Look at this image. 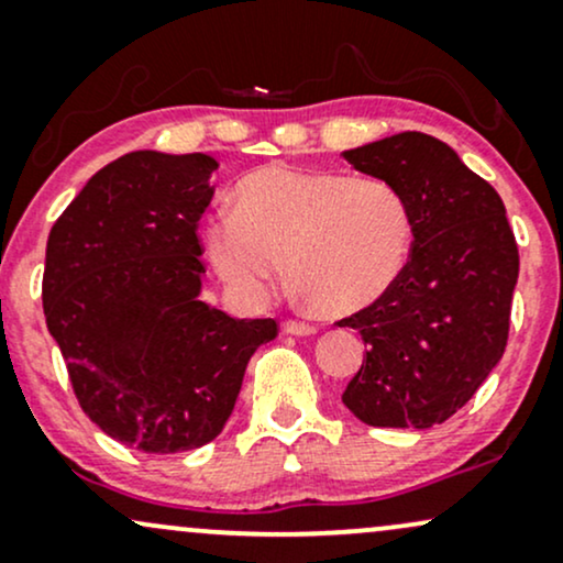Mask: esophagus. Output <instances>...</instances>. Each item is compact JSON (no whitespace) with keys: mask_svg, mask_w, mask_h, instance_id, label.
Wrapping results in <instances>:
<instances>
[{"mask_svg":"<svg viewBox=\"0 0 563 563\" xmlns=\"http://www.w3.org/2000/svg\"><path fill=\"white\" fill-rule=\"evenodd\" d=\"M284 332L295 334V336H308V334H316V327H313V323H308V321L289 319V321H284Z\"/></svg>","mask_w":563,"mask_h":563,"instance_id":"obj_1","label":"esophagus"}]
</instances>
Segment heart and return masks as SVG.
<instances>
[{"label":"heart","instance_id":"b5f03b06","mask_svg":"<svg viewBox=\"0 0 563 563\" xmlns=\"http://www.w3.org/2000/svg\"><path fill=\"white\" fill-rule=\"evenodd\" d=\"M205 255L244 302L284 276L323 313L345 316L385 297L406 268L413 216L385 178L266 165L236 184L234 210L205 227Z\"/></svg>","mask_w":563,"mask_h":563}]
</instances>
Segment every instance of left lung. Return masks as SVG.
Returning <instances> with one entry per match:
<instances>
[{
  "instance_id": "8db88e82",
  "label": "left lung",
  "mask_w": 563,
  "mask_h": 563,
  "mask_svg": "<svg viewBox=\"0 0 563 563\" xmlns=\"http://www.w3.org/2000/svg\"><path fill=\"white\" fill-rule=\"evenodd\" d=\"M402 191L413 244L385 297L340 327L358 329L363 366L342 402L368 427L429 429L464 408L504 358L519 247L500 195L421 131L342 152Z\"/></svg>"
}]
</instances>
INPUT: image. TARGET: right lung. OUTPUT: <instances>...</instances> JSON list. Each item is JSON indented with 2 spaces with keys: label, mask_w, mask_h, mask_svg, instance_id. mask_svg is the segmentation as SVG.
Here are the masks:
<instances>
[{
  "label": "right lung",
  "mask_w": 563,
  "mask_h": 563,
  "mask_svg": "<svg viewBox=\"0 0 563 563\" xmlns=\"http://www.w3.org/2000/svg\"><path fill=\"white\" fill-rule=\"evenodd\" d=\"M218 163L139 150L89 178L46 240L42 300L78 406L142 453L216 440L244 368L279 334L200 300L197 236Z\"/></svg>",
  "instance_id": "obj_1"
}]
</instances>
